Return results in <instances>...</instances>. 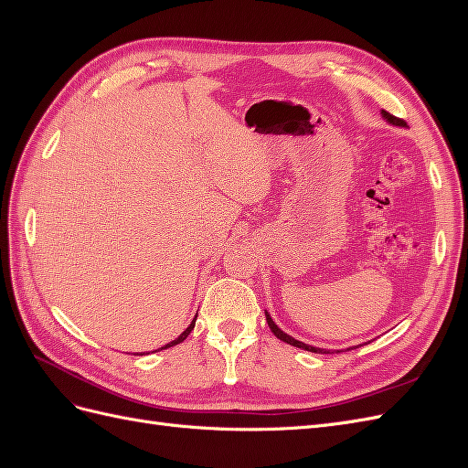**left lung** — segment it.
I'll return each mask as SVG.
<instances>
[{
  "label": "left lung",
  "instance_id": "1",
  "mask_svg": "<svg viewBox=\"0 0 468 468\" xmlns=\"http://www.w3.org/2000/svg\"><path fill=\"white\" fill-rule=\"evenodd\" d=\"M380 117L385 119L387 122H390L392 126H404V122L400 121V119H396V117H392L390 112H387V111H380ZM265 320H267V325H269V330H271L281 342H285V344H289V346H294V347H301V349H304V351H313V353H335V351H332V349H322V347H314V346H308V344H304V342H299V339H294V337H291L289 334H285L282 332L279 325L273 322V318L269 316V313L265 310ZM351 349V347H349ZM339 353V351H337Z\"/></svg>",
  "mask_w": 468,
  "mask_h": 468
}]
</instances>
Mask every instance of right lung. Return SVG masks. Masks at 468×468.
Listing matches in <instances>:
<instances>
[{"instance_id":"right-lung-1","label":"right lung","mask_w":468,"mask_h":468,"mask_svg":"<svg viewBox=\"0 0 468 468\" xmlns=\"http://www.w3.org/2000/svg\"><path fill=\"white\" fill-rule=\"evenodd\" d=\"M195 320H197V314H195V318L191 320V324L187 325V328L181 332V335H179V337H176V339H174V342H169V344H165V346H164V347H160V349H167V347H172V346H177V344H181V342H183V339H186V337H187V335H189V334L193 332V328H195ZM160 349H158V351H160Z\"/></svg>"}]
</instances>
